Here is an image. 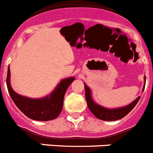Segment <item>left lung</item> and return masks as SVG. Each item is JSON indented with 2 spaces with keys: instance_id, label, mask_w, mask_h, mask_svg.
<instances>
[{
  "instance_id": "1",
  "label": "left lung",
  "mask_w": 153,
  "mask_h": 153,
  "mask_svg": "<svg viewBox=\"0 0 153 153\" xmlns=\"http://www.w3.org/2000/svg\"><path fill=\"white\" fill-rule=\"evenodd\" d=\"M144 79H145V84H146V76H144ZM145 84H144L143 89V91L144 90L145 88ZM85 86V92H86V103H87L88 108L89 110L91 111L92 114L96 116L97 118L100 119L102 120H107V121H112V120H117L119 119L123 118L125 117L128 113H130L131 110L134 108L137 104V102H139L140 96H138L137 99L134 101L132 103L124 107L117 108H106L102 107V106L96 104V102H94L91 96V90L86 84L84 85Z\"/></svg>"
}]
</instances>
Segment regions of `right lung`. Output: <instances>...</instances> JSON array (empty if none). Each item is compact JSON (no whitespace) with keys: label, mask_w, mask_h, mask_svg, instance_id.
Segmentation results:
<instances>
[{"label":"right lung","mask_w":153,"mask_h":153,"mask_svg":"<svg viewBox=\"0 0 153 153\" xmlns=\"http://www.w3.org/2000/svg\"><path fill=\"white\" fill-rule=\"evenodd\" d=\"M10 71L8 67L7 86L11 99L18 108L26 116L35 120H47L55 119L62 111L65 92L68 86L74 80V77L62 79L56 89L49 96L42 99H30L20 96L14 91L10 83Z\"/></svg>","instance_id":"obj_1"}]
</instances>
